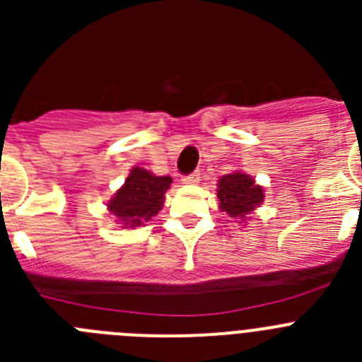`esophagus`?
<instances>
[{
	"label": "esophagus",
	"mask_w": 362,
	"mask_h": 362,
	"mask_svg": "<svg viewBox=\"0 0 362 362\" xmlns=\"http://www.w3.org/2000/svg\"><path fill=\"white\" fill-rule=\"evenodd\" d=\"M181 181H183V185H197L201 181V175H199V172H194V174H190V175H185Z\"/></svg>",
	"instance_id": "esophagus-1"
}]
</instances>
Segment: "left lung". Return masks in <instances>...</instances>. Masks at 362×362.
I'll return each mask as SVG.
<instances>
[{"label":"left lung","instance_id":"obj_1","mask_svg":"<svg viewBox=\"0 0 362 362\" xmlns=\"http://www.w3.org/2000/svg\"><path fill=\"white\" fill-rule=\"evenodd\" d=\"M217 199L221 212L238 223H246V219H250V214L263 204L264 188L255 183L252 175L243 170H233L221 175L217 181Z\"/></svg>","mask_w":362,"mask_h":362}]
</instances>
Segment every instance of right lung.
Masks as SVG:
<instances>
[{
	"mask_svg": "<svg viewBox=\"0 0 362 362\" xmlns=\"http://www.w3.org/2000/svg\"><path fill=\"white\" fill-rule=\"evenodd\" d=\"M170 185V175H156L141 166H132L123 187L108 199V212L121 228L134 230L145 226V223L163 209L165 194Z\"/></svg>",
	"mask_w": 362,
	"mask_h": 362,
	"instance_id": "obj_1",
	"label": "right lung"
}]
</instances>
